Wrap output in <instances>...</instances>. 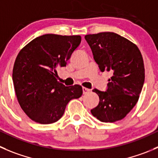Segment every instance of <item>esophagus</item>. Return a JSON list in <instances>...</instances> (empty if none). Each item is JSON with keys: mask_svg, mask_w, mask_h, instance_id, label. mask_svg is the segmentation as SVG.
Here are the masks:
<instances>
[{"mask_svg": "<svg viewBox=\"0 0 158 158\" xmlns=\"http://www.w3.org/2000/svg\"><path fill=\"white\" fill-rule=\"evenodd\" d=\"M90 92V89L88 88H85V87H82V93H83L84 95L87 94V93H89Z\"/></svg>", "mask_w": 158, "mask_h": 158, "instance_id": "34e87169", "label": "esophagus"}]
</instances>
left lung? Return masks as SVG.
Returning a JSON list of instances; mask_svg holds the SVG:
<instances>
[{
	"label": "left lung",
	"instance_id": "8db88e82",
	"mask_svg": "<svg viewBox=\"0 0 158 158\" xmlns=\"http://www.w3.org/2000/svg\"><path fill=\"white\" fill-rule=\"evenodd\" d=\"M85 40L101 72L112 73L106 91L94 89L99 102L91 110L93 116L104 123L125 117L136 105L145 78L142 55L138 47L114 32L86 35Z\"/></svg>",
	"mask_w": 158,
	"mask_h": 158
}]
</instances>
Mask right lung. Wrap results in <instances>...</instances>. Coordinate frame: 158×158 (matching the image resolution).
Returning a JSON list of instances; mask_svg holds the SVG:
<instances>
[{
	"instance_id": "1",
	"label": "right lung",
	"mask_w": 158,
	"mask_h": 158,
	"mask_svg": "<svg viewBox=\"0 0 158 158\" xmlns=\"http://www.w3.org/2000/svg\"><path fill=\"white\" fill-rule=\"evenodd\" d=\"M81 42L80 35L46 34L35 38L19 52L13 68L17 99L33 121H58L71 99L82 95L79 85L65 86L58 81L56 69L65 66Z\"/></svg>"
}]
</instances>
